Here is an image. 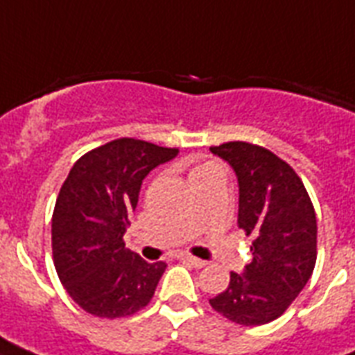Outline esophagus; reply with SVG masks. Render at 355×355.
I'll return each mask as SVG.
<instances>
[{
  "label": "esophagus",
  "instance_id": "34e87169",
  "mask_svg": "<svg viewBox=\"0 0 355 355\" xmlns=\"http://www.w3.org/2000/svg\"><path fill=\"white\" fill-rule=\"evenodd\" d=\"M180 259H182V261H186V263L193 265V267H197V269H200V267L208 265V261H205V259L195 258V256H191V254H180Z\"/></svg>",
  "mask_w": 355,
  "mask_h": 355
}]
</instances>
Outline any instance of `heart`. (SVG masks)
<instances>
[{"label": "heart", "mask_w": 355, "mask_h": 355, "mask_svg": "<svg viewBox=\"0 0 355 355\" xmlns=\"http://www.w3.org/2000/svg\"><path fill=\"white\" fill-rule=\"evenodd\" d=\"M210 167H214V166H210V164H205V166L193 167V169H191V173H189V180H191V178H195V177H199V175H202L205 171H208Z\"/></svg>", "instance_id": "obj_1"}]
</instances>
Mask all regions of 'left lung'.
Here are the masks:
<instances>
[{"label": "left lung", "instance_id": "obj_1", "mask_svg": "<svg viewBox=\"0 0 355 355\" xmlns=\"http://www.w3.org/2000/svg\"><path fill=\"white\" fill-rule=\"evenodd\" d=\"M210 150L236 171L237 225L252 237V261L241 275L230 272L228 287L210 304L236 324H267L311 278L317 261L313 205L295 169L269 149L228 141Z\"/></svg>", "mask_w": 355, "mask_h": 355}]
</instances>
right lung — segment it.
<instances>
[{"label":"right lung","instance_id":"add662e5","mask_svg":"<svg viewBox=\"0 0 355 355\" xmlns=\"http://www.w3.org/2000/svg\"><path fill=\"white\" fill-rule=\"evenodd\" d=\"M178 149L119 138L75 162L51 219L53 261L66 291L86 313L121 319L145 308L167 265L125 248L123 234L144 178Z\"/></svg>","mask_w":355,"mask_h":355}]
</instances>
